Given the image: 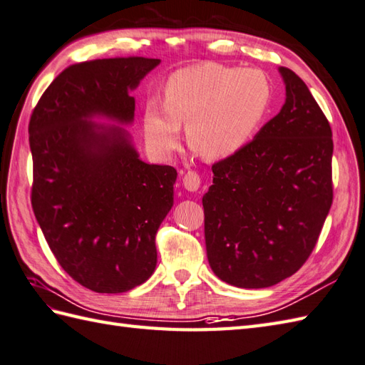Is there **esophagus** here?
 Here are the masks:
<instances>
[{"instance_id": "obj_1", "label": "esophagus", "mask_w": 365, "mask_h": 365, "mask_svg": "<svg viewBox=\"0 0 365 365\" xmlns=\"http://www.w3.org/2000/svg\"><path fill=\"white\" fill-rule=\"evenodd\" d=\"M182 184H184V187L187 189L189 192H197L198 187H200V176H198V173H195V172H187V173H185L184 178H182Z\"/></svg>"}]
</instances>
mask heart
<instances>
[{
  "instance_id": "heart-1",
  "label": "heart",
  "mask_w": 365,
  "mask_h": 365,
  "mask_svg": "<svg viewBox=\"0 0 365 365\" xmlns=\"http://www.w3.org/2000/svg\"><path fill=\"white\" fill-rule=\"evenodd\" d=\"M273 88L257 68L198 63L175 71L164 87V108L148 103L145 135L151 148L170 156L180 147L181 125L187 140L209 159L237 155L269 114Z\"/></svg>"
}]
</instances>
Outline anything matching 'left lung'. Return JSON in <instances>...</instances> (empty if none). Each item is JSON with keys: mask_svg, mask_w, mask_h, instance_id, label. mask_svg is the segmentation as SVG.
Segmentation results:
<instances>
[{"mask_svg": "<svg viewBox=\"0 0 365 365\" xmlns=\"http://www.w3.org/2000/svg\"><path fill=\"white\" fill-rule=\"evenodd\" d=\"M286 101L237 155L212 165L203 195L215 277L264 289L292 277L317 244L333 203V133L303 79L279 67Z\"/></svg>", "mask_w": 365, "mask_h": 365, "instance_id": "1", "label": "left lung"}]
</instances>
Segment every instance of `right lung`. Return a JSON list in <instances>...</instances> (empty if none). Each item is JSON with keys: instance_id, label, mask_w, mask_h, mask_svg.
I'll list each match as a JSON object with an SVG mask.
<instances>
[{"instance_id": "obj_1", "label": "right lung", "mask_w": 365, "mask_h": 365, "mask_svg": "<svg viewBox=\"0 0 365 365\" xmlns=\"http://www.w3.org/2000/svg\"><path fill=\"white\" fill-rule=\"evenodd\" d=\"M160 59L76 63L46 88L29 121L31 203L61 267L81 286L121 294L156 269V232L176 170L143 162L125 126L133 91Z\"/></svg>"}]
</instances>
